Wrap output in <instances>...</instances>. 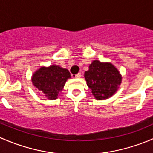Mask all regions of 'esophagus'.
<instances>
[{
    "instance_id": "34e87169",
    "label": "esophagus",
    "mask_w": 153,
    "mask_h": 153,
    "mask_svg": "<svg viewBox=\"0 0 153 153\" xmlns=\"http://www.w3.org/2000/svg\"><path fill=\"white\" fill-rule=\"evenodd\" d=\"M81 72H79V73L76 74V75H75V78H81Z\"/></svg>"
}]
</instances>
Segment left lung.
<instances>
[{"label": "left lung", "mask_w": 153, "mask_h": 153, "mask_svg": "<svg viewBox=\"0 0 153 153\" xmlns=\"http://www.w3.org/2000/svg\"><path fill=\"white\" fill-rule=\"evenodd\" d=\"M86 84L96 99H107L118 90L122 77L111 63L95 60L84 73Z\"/></svg>", "instance_id": "8db88e82"}]
</instances>
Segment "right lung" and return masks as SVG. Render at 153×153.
<instances>
[{"label": "right lung", "instance_id": "1", "mask_svg": "<svg viewBox=\"0 0 153 153\" xmlns=\"http://www.w3.org/2000/svg\"><path fill=\"white\" fill-rule=\"evenodd\" d=\"M71 75L67 69L56 65L49 67H42L36 71L32 77L33 85L49 100L58 98L59 92L65 85Z\"/></svg>", "mask_w": 153, "mask_h": 153}]
</instances>
